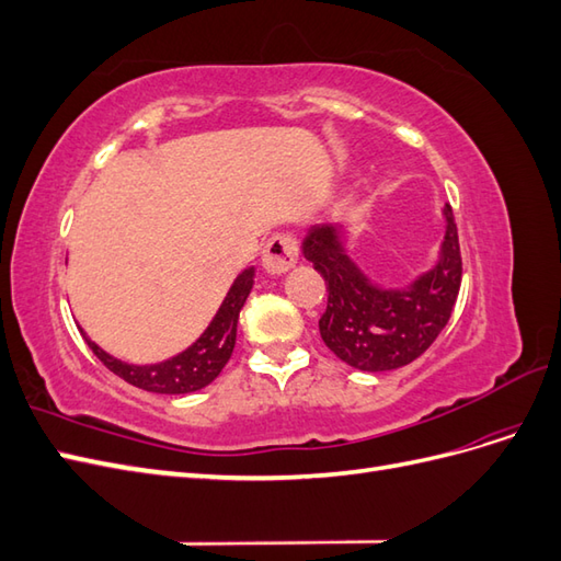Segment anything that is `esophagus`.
I'll use <instances>...</instances> for the list:
<instances>
[{
  "instance_id": "1",
  "label": "esophagus",
  "mask_w": 561,
  "mask_h": 561,
  "mask_svg": "<svg viewBox=\"0 0 561 561\" xmlns=\"http://www.w3.org/2000/svg\"><path fill=\"white\" fill-rule=\"evenodd\" d=\"M299 260V245L293 233H274L264 245L262 252V266L268 274L280 276L285 271H290Z\"/></svg>"
}]
</instances>
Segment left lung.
Returning <instances> with one entry per match:
<instances>
[{"label":"left lung","mask_w":561,"mask_h":561,"mask_svg":"<svg viewBox=\"0 0 561 561\" xmlns=\"http://www.w3.org/2000/svg\"><path fill=\"white\" fill-rule=\"evenodd\" d=\"M443 257L407 290L371 285L344 254L336 227H316L304 241V257L328 283V309L318 328L325 346L346 365L388 371L410 365L445 330L461 290V245L454 210L445 203Z\"/></svg>","instance_id":"obj_1"}]
</instances>
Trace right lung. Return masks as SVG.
Returning a JSON list of instances; mask_svg holds the SVG:
<instances>
[{
	"label": "right lung",
	"mask_w": 561,
	"mask_h": 561,
	"mask_svg": "<svg viewBox=\"0 0 561 561\" xmlns=\"http://www.w3.org/2000/svg\"><path fill=\"white\" fill-rule=\"evenodd\" d=\"M252 268H245L243 274L233 280L227 299L222 301V307H219L215 320L210 322V328L201 334V339L192 348L175 355L173 360L149 367L126 365L112 358L105 351H100L87 334H83V339H87V344L98 355L100 363L135 388L163 396L194 393V390L208 386L231 358V351L236 344V322H239V313L252 290Z\"/></svg>",
	"instance_id": "obj_1"
}]
</instances>
